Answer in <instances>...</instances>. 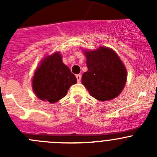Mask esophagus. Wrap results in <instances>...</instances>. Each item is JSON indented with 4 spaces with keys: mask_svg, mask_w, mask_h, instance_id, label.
Returning <instances> with one entry per match:
<instances>
[{
    "mask_svg": "<svg viewBox=\"0 0 157 157\" xmlns=\"http://www.w3.org/2000/svg\"><path fill=\"white\" fill-rule=\"evenodd\" d=\"M76 77H77V82L80 83V80H81V75H80V74H77V75H76Z\"/></svg>",
    "mask_w": 157,
    "mask_h": 157,
    "instance_id": "esophagus-1",
    "label": "esophagus"
}]
</instances>
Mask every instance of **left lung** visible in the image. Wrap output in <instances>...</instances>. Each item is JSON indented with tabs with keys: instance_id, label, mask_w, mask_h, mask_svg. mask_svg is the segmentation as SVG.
Here are the masks:
<instances>
[{
	"instance_id": "obj_1",
	"label": "left lung",
	"mask_w": 157,
	"mask_h": 157,
	"mask_svg": "<svg viewBox=\"0 0 157 157\" xmlns=\"http://www.w3.org/2000/svg\"><path fill=\"white\" fill-rule=\"evenodd\" d=\"M88 70L82 83L93 97L100 101L115 99L124 89L127 71L115 52L107 47L85 51Z\"/></svg>"
}]
</instances>
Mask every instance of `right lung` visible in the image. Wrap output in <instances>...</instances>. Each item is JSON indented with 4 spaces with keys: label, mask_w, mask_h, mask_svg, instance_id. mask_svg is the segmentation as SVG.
<instances>
[{
    "label": "right lung",
    "mask_w": 157,
    "mask_h": 157,
    "mask_svg": "<svg viewBox=\"0 0 157 157\" xmlns=\"http://www.w3.org/2000/svg\"><path fill=\"white\" fill-rule=\"evenodd\" d=\"M76 83L75 75L62 62L61 54L55 52L45 57L36 70L33 89L41 100L54 103L64 97L71 85Z\"/></svg>",
    "instance_id": "obj_1"
}]
</instances>
